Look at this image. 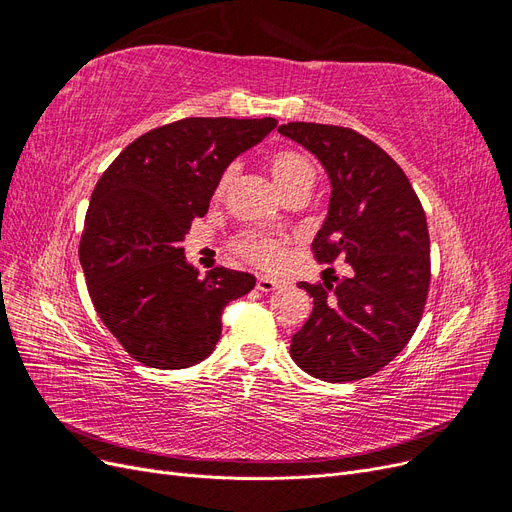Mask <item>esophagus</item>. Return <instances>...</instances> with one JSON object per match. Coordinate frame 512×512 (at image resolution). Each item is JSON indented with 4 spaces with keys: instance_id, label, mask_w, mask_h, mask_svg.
I'll list each match as a JSON object with an SVG mask.
<instances>
[{
    "instance_id": "1",
    "label": "esophagus",
    "mask_w": 512,
    "mask_h": 512,
    "mask_svg": "<svg viewBox=\"0 0 512 512\" xmlns=\"http://www.w3.org/2000/svg\"><path fill=\"white\" fill-rule=\"evenodd\" d=\"M256 288H258L260 292H273L275 288H280V282L273 280V277H269V275H258Z\"/></svg>"
}]
</instances>
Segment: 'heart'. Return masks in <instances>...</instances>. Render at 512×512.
Here are the masks:
<instances>
[{"label": "heart", "mask_w": 512, "mask_h": 512, "mask_svg": "<svg viewBox=\"0 0 512 512\" xmlns=\"http://www.w3.org/2000/svg\"><path fill=\"white\" fill-rule=\"evenodd\" d=\"M269 170L282 194H288L290 190H299V188L309 190L316 181V164L309 160L303 151L290 149V147H280L269 153ZM235 175H237V168L232 164L222 170L218 183H215V196L226 194L230 183L235 181ZM232 247H235V252L239 256L265 269L277 267L286 258L284 241L271 239L267 235H262V232H254V230L239 235Z\"/></svg>", "instance_id": "obj_1"}]
</instances>
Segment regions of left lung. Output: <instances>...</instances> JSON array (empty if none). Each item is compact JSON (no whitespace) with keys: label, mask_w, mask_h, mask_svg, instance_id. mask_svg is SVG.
I'll list each match as a JSON object with an SVG mask.
<instances>
[{"label":"left lung","mask_w":512,"mask_h":512,"mask_svg":"<svg viewBox=\"0 0 512 512\" xmlns=\"http://www.w3.org/2000/svg\"><path fill=\"white\" fill-rule=\"evenodd\" d=\"M277 130L312 151L333 185L314 258L348 262L346 277L299 282L314 307L290 354L324 382L367 378L404 350L423 316L431 280L423 205L404 170L367 136L305 121Z\"/></svg>","instance_id":"obj_1"}]
</instances>
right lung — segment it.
Returning <instances> with one entry per match:
<instances>
[{
	"label": "right lung",
	"mask_w": 512,
	"mask_h": 512,
	"mask_svg": "<svg viewBox=\"0 0 512 512\" xmlns=\"http://www.w3.org/2000/svg\"><path fill=\"white\" fill-rule=\"evenodd\" d=\"M275 126L273 117H185L138 136L98 179L79 258L104 327L138 363L185 369L207 359L224 307L254 288V275L226 267L200 277L181 241L222 170Z\"/></svg>",
	"instance_id": "right-lung-1"
}]
</instances>
